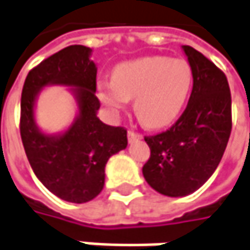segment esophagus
Masks as SVG:
<instances>
[{
  "label": "esophagus",
  "mask_w": 250,
  "mask_h": 250,
  "mask_svg": "<svg viewBox=\"0 0 250 250\" xmlns=\"http://www.w3.org/2000/svg\"><path fill=\"white\" fill-rule=\"evenodd\" d=\"M127 139H128V143L131 144V143H134V141H139V140H141L143 137H141V134H139V133L128 130V133H127Z\"/></svg>",
  "instance_id": "obj_1"
}]
</instances>
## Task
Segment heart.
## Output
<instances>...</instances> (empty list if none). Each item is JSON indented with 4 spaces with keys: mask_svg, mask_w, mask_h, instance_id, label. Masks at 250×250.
<instances>
[{
    "mask_svg": "<svg viewBox=\"0 0 250 250\" xmlns=\"http://www.w3.org/2000/svg\"><path fill=\"white\" fill-rule=\"evenodd\" d=\"M192 69L181 58L144 56L114 67L111 81L97 84L100 102L111 111L134 99V113L148 128L174 123L192 89Z\"/></svg>",
    "mask_w": 250,
    "mask_h": 250,
    "instance_id": "1",
    "label": "heart"
}]
</instances>
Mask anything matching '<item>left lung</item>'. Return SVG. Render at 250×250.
<instances>
[{"label": "left lung", "instance_id": "1", "mask_svg": "<svg viewBox=\"0 0 250 250\" xmlns=\"http://www.w3.org/2000/svg\"><path fill=\"white\" fill-rule=\"evenodd\" d=\"M192 69L187 109L169 130L144 137L151 155L143 175L157 192L185 197L195 192L216 169L232 128V102L227 76L197 49L184 45Z\"/></svg>", "mask_w": 250, "mask_h": 250}]
</instances>
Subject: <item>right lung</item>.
Returning a JSON list of instances; mask_svg holds the SVG:
<instances>
[{"instance_id": "obj_1", "label": "right lung", "mask_w": 250, "mask_h": 250, "mask_svg": "<svg viewBox=\"0 0 250 250\" xmlns=\"http://www.w3.org/2000/svg\"><path fill=\"white\" fill-rule=\"evenodd\" d=\"M90 55L83 45L56 52L28 73L21 97V139L28 161L52 194L73 204L89 202L102 192L109 158L127 147L125 128L97 117V67ZM48 85L69 87L78 107L72 125L55 135L42 132L35 119L37 96Z\"/></svg>"}]
</instances>
